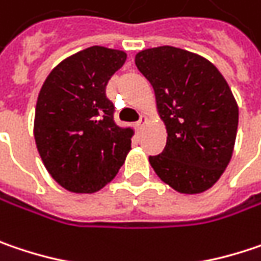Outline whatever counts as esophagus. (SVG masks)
Masks as SVG:
<instances>
[{
  "label": "esophagus",
  "instance_id": "34e87169",
  "mask_svg": "<svg viewBox=\"0 0 261 261\" xmlns=\"http://www.w3.org/2000/svg\"><path fill=\"white\" fill-rule=\"evenodd\" d=\"M145 123H147V116H144V114H142V116L140 117V120H138V126L142 129V126H144Z\"/></svg>",
  "mask_w": 261,
  "mask_h": 261
}]
</instances>
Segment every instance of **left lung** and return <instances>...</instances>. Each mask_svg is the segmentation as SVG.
I'll return each instance as SVG.
<instances>
[{
    "label": "left lung",
    "mask_w": 261,
    "mask_h": 261,
    "mask_svg": "<svg viewBox=\"0 0 261 261\" xmlns=\"http://www.w3.org/2000/svg\"><path fill=\"white\" fill-rule=\"evenodd\" d=\"M150 82L168 130L163 151L148 160L159 178L179 193L213 187L229 165L238 130V105L210 61L171 46L135 56Z\"/></svg>",
    "instance_id": "8db88e82"
}]
</instances>
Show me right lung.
<instances>
[{"mask_svg": "<svg viewBox=\"0 0 261 261\" xmlns=\"http://www.w3.org/2000/svg\"><path fill=\"white\" fill-rule=\"evenodd\" d=\"M126 53L92 46L56 66L43 84L34 135L56 182L74 193H93L117 175L135 129L114 120L107 84Z\"/></svg>", "mask_w": 261, "mask_h": 261, "instance_id": "1", "label": "right lung"}]
</instances>
